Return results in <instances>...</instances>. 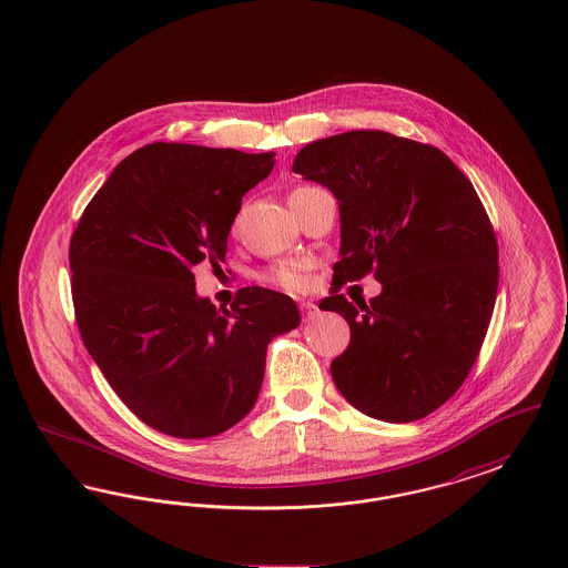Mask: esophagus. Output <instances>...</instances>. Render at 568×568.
Masks as SVG:
<instances>
[{"label":"esophagus","mask_w":568,"mask_h":568,"mask_svg":"<svg viewBox=\"0 0 568 568\" xmlns=\"http://www.w3.org/2000/svg\"><path fill=\"white\" fill-rule=\"evenodd\" d=\"M300 313H302V317L311 320V317H315V315L320 313V308H317V304H313L311 300H302V302H300Z\"/></svg>","instance_id":"34e87169"}]
</instances>
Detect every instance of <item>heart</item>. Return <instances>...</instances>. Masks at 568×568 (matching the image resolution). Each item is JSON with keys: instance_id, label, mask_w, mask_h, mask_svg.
<instances>
[{"instance_id": "1", "label": "heart", "mask_w": 568, "mask_h": 568, "mask_svg": "<svg viewBox=\"0 0 568 568\" xmlns=\"http://www.w3.org/2000/svg\"><path fill=\"white\" fill-rule=\"evenodd\" d=\"M313 190V187H296V190L290 193V200L296 197L304 191ZM308 262L304 260H294V262H281V264H274L271 268L260 274V281L276 287V290H283V292H290V294H300L308 287Z\"/></svg>"}]
</instances>
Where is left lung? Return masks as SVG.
Segmentation results:
<instances>
[{
	"instance_id": "8db88e82",
	"label": "left lung",
	"mask_w": 568,
	"mask_h": 568,
	"mask_svg": "<svg viewBox=\"0 0 568 568\" xmlns=\"http://www.w3.org/2000/svg\"><path fill=\"white\" fill-rule=\"evenodd\" d=\"M294 172L341 206V260L320 308L352 341L329 373L357 410L406 424L445 405L481 352L498 292V243L486 209L440 149L381 130L306 144ZM373 273L366 305L339 290Z\"/></svg>"
}]
</instances>
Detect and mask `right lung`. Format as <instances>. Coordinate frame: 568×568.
<instances>
[{
	"instance_id": "add662e5",
	"label": "right lung",
	"mask_w": 568,
	"mask_h": 568,
	"mask_svg": "<svg viewBox=\"0 0 568 568\" xmlns=\"http://www.w3.org/2000/svg\"><path fill=\"white\" fill-rule=\"evenodd\" d=\"M274 153L153 142L119 163L70 241L82 343L140 422L176 438L225 433L253 408L294 300L243 287L230 308L195 296L193 268L223 262L243 195Z\"/></svg>"
}]
</instances>
